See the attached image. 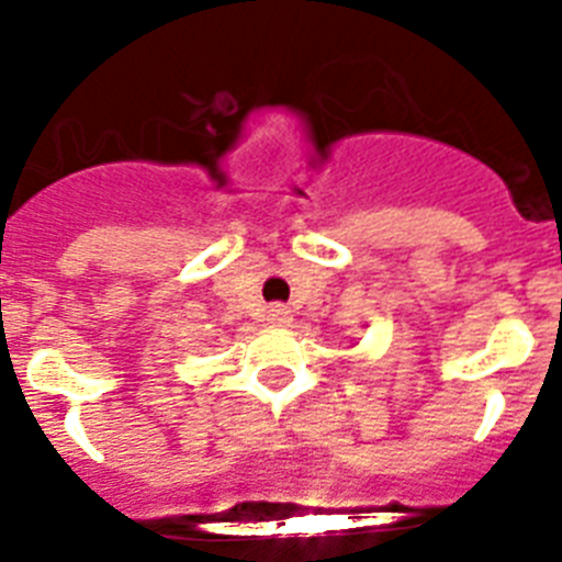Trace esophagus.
I'll use <instances>...</instances> for the list:
<instances>
[{"mask_svg":"<svg viewBox=\"0 0 562 562\" xmlns=\"http://www.w3.org/2000/svg\"><path fill=\"white\" fill-rule=\"evenodd\" d=\"M267 321H270L272 326H286L292 321V315L284 304H272L270 310H267Z\"/></svg>","mask_w":562,"mask_h":562,"instance_id":"obj_1","label":"esophagus"}]
</instances>
